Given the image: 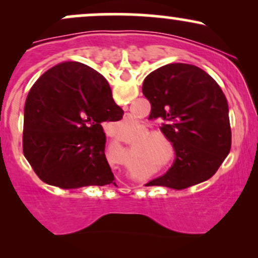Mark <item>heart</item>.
Here are the masks:
<instances>
[{
	"label": "heart",
	"mask_w": 258,
	"mask_h": 258,
	"mask_svg": "<svg viewBox=\"0 0 258 258\" xmlns=\"http://www.w3.org/2000/svg\"><path fill=\"white\" fill-rule=\"evenodd\" d=\"M115 131H116V132H117V130H115Z\"/></svg>",
	"instance_id": "1"
}]
</instances>
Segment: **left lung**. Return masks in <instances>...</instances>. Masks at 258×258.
Returning a JSON list of instances; mask_svg holds the SVG:
<instances>
[{
	"instance_id": "1",
	"label": "left lung",
	"mask_w": 258,
	"mask_h": 258,
	"mask_svg": "<svg viewBox=\"0 0 258 258\" xmlns=\"http://www.w3.org/2000/svg\"><path fill=\"white\" fill-rule=\"evenodd\" d=\"M150 102L149 120L160 119L176 160L147 185L184 189L211 178L230 152L232 132L226 96L211 76L191 64L154 70L142 87Z\"/></svg>"
}]
</instances>
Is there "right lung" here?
<instances>
[{"instance_id": "1", "label": "right lung", "mask_w": 258, "mask_h": 258, "mask_svg": "<svg viewBox=\"0 0 258 258\" xmlns=\"http://www.w3.org/2000/svg\"><path fill=\"white\" fill-rule=\"evenodd\" d=\"M122 115L98 72L78 61L54 65L26 97L24 156L47 184L63 189L114 184L102 123Z\"/></svg>"}]
</instances>
